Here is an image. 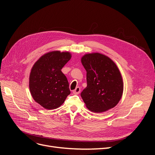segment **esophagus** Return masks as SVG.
<instances>
[{
	"label": "esophagus",
	"instance_id": "obj_1",
	"mask_svg": "<svg viewBox=\"0 0 155 155\" xmlns=\"http://www.w3.org/2000/svg\"><path fill=\"white\" fill-rule=\"evenodd\" d=\"M80 91H81V88L79 87H78L76 88L75 90L73 91V94H79V92H80Z\"/></svg>",
	"mask_w": 155,
	"mask_h": 155
}]
</instances>
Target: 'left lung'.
I'll return each instance as SVG.
<instances>
[{
  "label": "left lung",
  "instance_id": "8db88e82",
  "mask_svg": "<svg viewBox=\"0 0 155 155\" xmlns=\"http://www.w3.org/2000/svg\"><path fill=\"white\" fill-rule=\"evenodd\" d=\"M81 61L87 71V86L81 93L87 108L100 113L114 107L124 91L122 78L115 63L100 53L87 54Z\"/></svg>",
  "mask_w": 155,
  "mask_h": 155
}]
</instances>
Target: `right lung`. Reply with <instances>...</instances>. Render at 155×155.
Instances as JSON below:
<instances>
[{"label":"right lung","mask_w":155,"mask_h":155,"mask_svg":"<svg viewBox=\"0 0 155 155\" xmlns=\"http://www.w3.org/2000/svg\"><path fill=\"white\" fill-rule=\"evenodd\" d=\"M71 58L68 51H51L42 55L33 66L30 91L33 99L45 109H57L70 94L67 78L61 70Z\"/></svg>","instance_id":"add662e5"}]
</instances>
